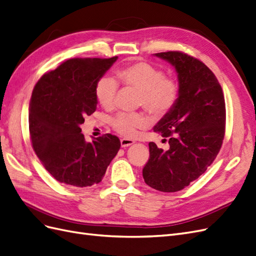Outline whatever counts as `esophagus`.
<instances>
[{"instance_id": "34e87169", "label": "esophagus", "mask_w": 256, "mask_h": 256, "mask_svg": "<svg viewBox=\"0 0 256 256\" xmlns=\"http://www.w3.org/2000/svg\"><path fill=\"white\" fill-rule=\"evenodd\" d=\"M134 143V141L130 140V138H122V140H120L122 147H128L130 145H132Z\"/></svg>"}]
</instances>
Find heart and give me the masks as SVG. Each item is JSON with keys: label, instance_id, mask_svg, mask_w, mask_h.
<instances>
[{"label": "heart", "instance_id": "1", "mask_svg": "<svg viewBox=\"0 0 256 256\" xmlns=\"http://www.w3.org/2000/svg\"><path fill=\"white\" fill-rule=\"evenodd\" d=\"M116 76L127 86H131L141 92L140 104L156 118L164 116L175 106L180 88L175 79L164 76L160 68L140 60L129 64L116 70ZM118 82L110 76H104L95 85V97L104 109L114 106L118 92ZM146 118L138 113H120L112 120V126L124 136L132 138L138 128L146 125Z\"/></svg>", "mask_w": 256, "mask_h": 256}]
</instances>
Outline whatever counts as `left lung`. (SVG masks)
<instances>
[{"label":"left lung","mask_w":256,"mask_h":256,"mask_svg":"<svg viewBox=\"0 0 256 256\" xmlns=\"http://www.w3.org/2000/svg\"><path fill=\"white\" fill-rule=\"evenodd\" d=\"M154 56L174 66L180 96L154 132L168 138L166 152L150 142L143 168L146 184L162 192L182 190L202 175L220 152L226 134V102L214 72L198 58L180 51Z\"/></svg>","instance_id":"obj_1"}]
</instances>
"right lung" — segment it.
I'll return each instance as SVG.
<instances>
[{
  "label": "right lung",
  "instance_id": "right-lung-1",
  "mask_svg": "<svg viewBox=\"0 0 256 256\" xmlns=\"http://www.w3.org/2000/svg\"><path fill=\"white\" fill-rule=\"evenodd\" d=\"M116 60L70 58L35 85L28 112L30 141L44 168L60 184L83 188L100 182L120 148L116 136L86 142L80 128L85 116L96 111L97 81Z\"/></svg>",
  "mask_w": 256,
  "mask_h": 256
}]
</instances>
